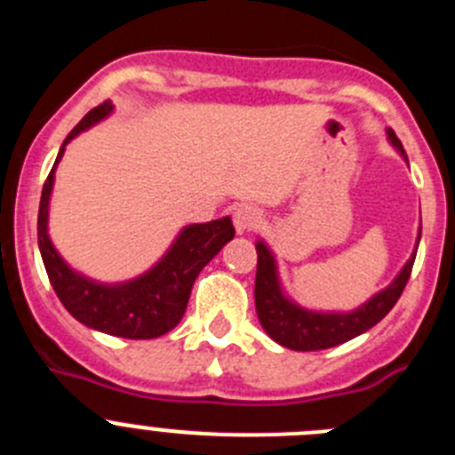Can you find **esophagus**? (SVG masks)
<instances>
[{"label": "esophagus", "instance_id": "esophagus-1", "mask_svg": "<svg viewBox=\"0 0 455 455\" xmlns=\"http://www.w3.org/2000/svg\"><path fill=\"white\" fill-rule=\"evenodd\" d=\"M232 220H235V228L239 235H243V232H251L255 230L257 225L262 223V212L255 207H239L235 209V214H232Z\"/></svg>", "mask_w": 455, "mask_h": 455}]
</instances>
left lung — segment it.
Returning <instances> with one entry per match:
<instances>
[{
    "label": "left lung",
    "mask_w": 455,
    "mask_h": 455,
    "mask_svg": "<svg viewBox=\"0 0 455 455\" xmlns=\"http://www.w3.org/2000/svg\"><path fill=\"white\" fill-rule=\"evenodd\" d=\"M387 139L401 155L405 156L401 140L396 139L392 130H387ZM408 162V156H405ZM421 239L417 236V243ZM257 275H255V307L259 323L267 331L271 339H275L280 347H287L291 351H321V348H332L337 344L353 339V337L363 335L369 328L385 319L389 309L396 305L401 299L408 277L412 273V264H415V255L410 257L401 273L394 277V283L385 287L383 291H378L373 299L360 305L353 312H312L300 305L291 303L280 289V280H277L275 259H273L271 251L267 248L264 241H257Z\"/></svg>",
    "instance_id": "1"
}]
</instances>
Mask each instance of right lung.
<instances>
[{"mask_svg": "<svg viewBox=\"0 0 455 455\" xmlns=\"http://www.w3.org/2000/svg\"><path fill=\"white\" fill-rule=\"evenodd\" d=\"M111 111H114V104L108 100L91 108L63 140L54 166L43 184L38 209V248L56 296L79 323L88 325L92 331L107 332V335L124 337V339H155V337L166 335L180 323L196 277L214 259V255H219L220 248L232 241L235 225L230 216L209 220V223L187 225L171 251L162 257V262L130 283L100 284L72 271L52 246L50 235H47L54 171L61 162L68 143L88 130L91 124L107 118Z\"/></svg>", "mask_w": 455, "mask_h": 455, "instance_id": "right-lung-1", "label": "right lung"}]
</instances>
